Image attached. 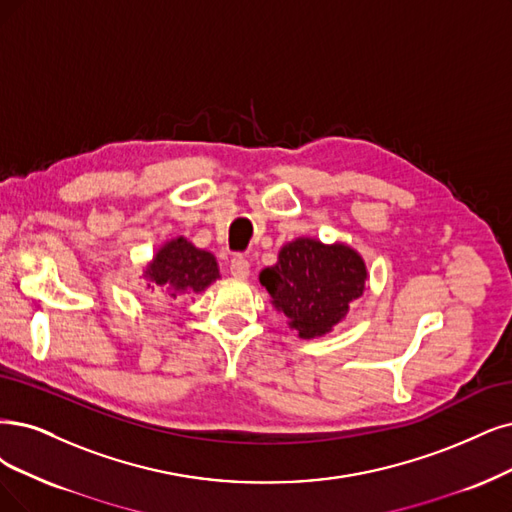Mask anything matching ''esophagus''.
Listing matches in <instances>:
<instances>
[{"mask_svg":"<svg viewBox=\"0 0 512 512\" xmlns=\"http://www.w3.org/2000/svg\"><path fill=\"white\" fill-rule=\"evenodd\" d=\"M230 272L234 278H240V280H246L251 276V263L246 261L244 257H234L232 263H230Z\"/></svg>","mask_w":512,"mask_h":512,"instance_id":"1","label":"esophagus"}]
</instances>
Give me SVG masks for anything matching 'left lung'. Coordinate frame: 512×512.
<instances>
[{
	"label": "left lung",
	"mask_w": 512,
	"mask_h": 512,
	"mask_svg": "<svg viewBox=\"0 0 512 512\" xmlns=\"http://www.w3.org/2000/svg\"><path fill=\"white\" fill-rule=\"evenodd\" d=\"M367 263L346 242L299 236L280 246L278 261L259 272L270 304L299 339L325 337L367 289Z\"/></svg>",
	"instance_id": "obj_1"
}]
</instances>
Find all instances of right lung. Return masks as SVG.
<instances>
[{
    "instance_id": "right-lung-1",
    "label": "right lung",
    "mask_w": 512,
    "mask_h": 512,
    "mask_svg": "<svg viewBox=\"0 0 512 512\" xmlns=\"http://www.w3.org/2000/svg\"><path fill=\"white\" fill-rule=\"evenodd\" d=\"M141 278L147 280V287L160 289L164 297L177 299L206 291L221 274L211 251L198 249L185 236H175L166 240L147 261Z\"/></svg>"
}]
</instances>
